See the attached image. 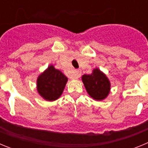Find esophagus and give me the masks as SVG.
Returning a JSON list of instances; mask_svg holds the SVG:
<instances>
[{
	"label": "esophagus",
	"instance_id": "obj_1",
	"mask_svg": "<svg viewBox=\"0 0 148 148\" xmlns=\"http://www.w3.org/2000/svg\"><path fill=\"white\" fill-rule=\"evenodd\" d=\"M81 75H82V73H81L80 70H75L74 74L73 75V78H75V79H77V78H78L81 76Z\"/></svg>",
	"mask_w": 148,
	"mask_h": 148
}]
</instances>
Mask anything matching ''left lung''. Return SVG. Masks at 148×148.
I'll return each instance as SVG.
<instances>
[{
  "label": "left lung",
  "instance_id": "left-lung-1",
  "mask_svg": "<svg viewBox=\"0 0 148 148\" xmlns=\"http://www.w3.org/2000/svg\"><path fill=\"white\" fill-rule=\"evenodd\" d=\"M82 81L89 95L95 100H102L110 92L109 80L99 69H95L90 75H84Z\"/></svg>",
  "mask_w": 148,
  "mask_h": 148
}]
</instances>
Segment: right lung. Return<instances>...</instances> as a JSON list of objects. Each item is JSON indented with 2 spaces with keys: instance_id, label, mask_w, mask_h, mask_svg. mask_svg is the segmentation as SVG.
Listing matches in <instances>:
<instances>
[{
  "instance_id": "1",
  "label": "right lung",
  "mask_w": 148,
  "mask_h": 148,
  "mask_svg": "<svg viewBox=\"0 0 148 148\" xmlns=\"http://www.w3.org/2000/svg\"><path fill=\"white\" fill-rule=\"evenodd\" d=\"M66 82L67 78L61 71L56 70L53 66H49L38 78V91L46 100L55 101L62 94Z\"/></svg>"
}]
</instances>
